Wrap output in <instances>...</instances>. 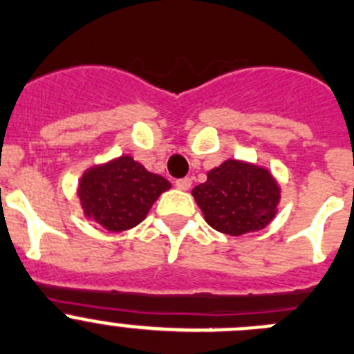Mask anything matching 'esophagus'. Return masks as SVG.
<instances>
[{
  "label": "esophagus",
  "instance_id": "1",
  "mask_svg": "<svg viewBox=\"0 0 354 354\" xmlns=\"http://www.w3.org/2000/svg\"><path fill=\"white\" fill-rule=\"evenodd\" d=\"M176 187L180 190H188L192 187V178H180V180H176Z\"/></svg>",
  "mask_w": 354,
  "mask_h": 354
}]
</instances>
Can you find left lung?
Returning <instances> with one entry per match:
<instances>
[{
  "label": "left lung",
  "instance_id": "obj_1",
  "mask_svg": "<svg viewBox=\"0 0 354 354\" xmlns=\"http://www.w3.org/2000/svg\"><path fill=\"white\" fill-rule=\"evenodd\" d=\"M213 229L229 236L260 230L276 214L279 187L263 167L225 160L192 190Z\"/></svg>",
  "mask_w": 354,
  "mask_h": 354
}]
</instances>
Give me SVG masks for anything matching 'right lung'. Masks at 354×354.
I'll return each instance as SVG.
<instances>
[{"label":"right lung","mask_w":354,"mask_h":354,"mask_svg":"<svg viewBox=\"0 0 354 354\" xmlns=\"http://www.w3.org/2000/svg\"><path fill=\"white\" fill-rule=\"evenodd\" d=\"M169 187L166 178L148 173L132 157H118L88 169L78 196L88 218L110 232H120L143 222L151 204Z\"/></svg>","instance_id":"right-lung-1"}]
</instances>
